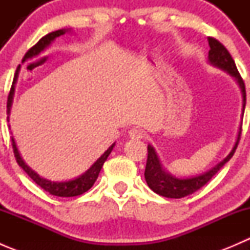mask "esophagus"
<instances>
[{
	"label": "esophagus",
	"instance_id": "34e87169",
	"mask_svg": "<svg viewBox=\"0 0 250 250\" xmlns=\"http://www.w3.org/2000/svg\"><path fill=\"white\" fill-rule=\"evenodd\" d=\"M129 138L130 139H135V140H139V139H143L144 138V130L143 129H139V128H132V129L129 130Z\"/></svg>",
	"mask_w": 250,
	"mask_h": 250
}]
</instances>
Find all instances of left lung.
<instances>
[{
    "label": "left lung",
    "instance_id": "obj_1",
    "mask_svg": "<svg viewBox=\"0 0 250 250\" xmlns=\"http://www.w3.org/2000/svg\"><path fill=\"white\" fill-rule=\"evenodd\" d=\"M208 43L210 49L208 53V59L213 66L219 67V69L224 70V71L229 72L231 76L234 77L237 83L239 84V88L242 90V97H243V110L242 113L244 112V107H246V85H244L243 80H242L241 75H239L238 70H237L234 60L226 49L223 43L215 40L214 37H208ZM241 132H242V125L239 127L238 135H237V140L234 143L233 148L231 152L221 161L220 163L211 168L208 172L201 174V175L192 176V178L180 179L175 178L172 174L166 172L163 169L162 165L160 162L157 153H156L155 148L151 145L147 146V161H146V168H145V180L147 183L148 188L156 192L157 195L163 196L167 198H183L185 196L191 195V193L196 192L200 190L202 186L206 185L219 170L223 168V166L226 162L231 160L233 156L234 151H236L237 145H238L239 139H241Z\"/></svg>",
    "mask_w": 250,
    "mask_h": 250
}]
</instances>
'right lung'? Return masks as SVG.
Masks as SVG:
<instances>
[{
  "instance_id": "1",
  "label": "right lung",
  "mask_w": 250,
  "mask_h": 250,
  "mask_svg": "<svg viewBox=\"0 0 250 250\" xmlns=\"http://www.w3.org/2000/svg\"><path fill=\"white\" fill-rule=\"evenodd\" d=\"M66 31H69V30L60 29V30H57V31L50 32V34H48L46 36L42 37V39L40 40L34 47L30 48V49L27 50L22 62H25V60L27 59H31V58L34 57H37V55H39L41 52H43V50L46 49V48L49 46V44L52 43L57 37L62 36V35H64ZM19 69H20V65L16 71V77H14L13 84H12L11 92H9V95H8V102H7V113H9V111H11L12 102H13V95H14V84H16L17 82ZM12 146H13V152H14V156H16L18 165L25 170V173H26L27 175H29L30 178L37 184V185L41 186L44 191H47V192H49L50 195L53 196H58V197H74V196L82 195V193H84L85 191H88L93 185H94L95 180L98 179V175H99L100 170H102L103 165H104V162L106 161V158L109 157L113 146H115V143H113L112 145H111L110 147L103 153L102 157L98 158L97 162H94V165H93L87 172L83 173L82 175H80L78 178L72 179V180H69V181H50V180H47V179L41 178V176H40L37 173H35L31 168L27 167L26 163L22 161L21 156H20L19 151H18L17 148L16 141H14L13 137H12Z\"/></svg>"
}]
</instances>
